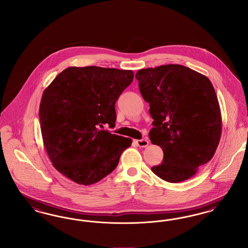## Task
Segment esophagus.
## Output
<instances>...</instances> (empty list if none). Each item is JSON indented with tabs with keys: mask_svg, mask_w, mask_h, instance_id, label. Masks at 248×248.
Returning <instances> with one entry per match:
<instances>
[{
	"mask_svg": "<svg viewBox=\"0 0 248 248\" xmlns=\"http://www.w3.org/2000/svg\"><path fill=\"white\" fill-rule=\"evenodd\" d=\"M134 142L140 146V147H146L149 144V141L147 139H141V140H135Z\"/></svg>",
	"mask_w": 248,
	"mask_h": 248,
	"instance_id": "1",
	"label": "esophagus"
}]
</instances>
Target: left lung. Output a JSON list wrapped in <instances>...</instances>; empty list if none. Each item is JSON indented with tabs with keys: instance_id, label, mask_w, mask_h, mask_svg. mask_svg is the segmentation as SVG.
<instances>
[{
	"instance_id": "left-lung-1",
	"label": "left lung",
	"mask_w": 248,
	"mask_h": 248,
	"mask_svg": "<svg viewBox=\"0 0 248 248\" xmlns=\"http://www.w3.org/2000/svg\"><path fill=\"white\" fill-rule=\"evenodd\" d=\"M135 78L149 103V137L160 146L163 162L152 171L169 183L193 177L215 154L222 121L215 90L207 77L182 65L140 69Z\"/></svg>"
}]
</instances>
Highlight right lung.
I'll list each match as a JSON object with an SVG mask.
<instances>
[{"mask_svg": "<svg viewBox=\"0 0 248 248\" xmlns=\"http://www.w3.org/2000/svg\"><path fill=\"white\" fill-rule=\"evenodd\" d=\"M132 70L65 68L43 92L39 117L44 147L57 171L74 183H96L118 166L131 139L102 129L115 126V105Z\"/></svg>", "mask_w": 248, "mask_h": 248, "instance_id": "1", "label": "right lung"}]
</instances>
